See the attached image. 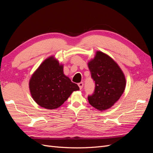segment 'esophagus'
<instances>
[{
	"instance_id": "obj_1",
	"label": "esophagus",
	"mask_w": 153,
	"mask_h": 153,
	"mask_svg": "<svg viewBox=\"0 0 153 153\" xmlns=\"http://www.w3.org/2000/svg\"><path fill=\"white\" fill-rule=\"evenodd\" d=\"M78 86H79L80 89H82L83 86H84V83H83V82H80L79 84H78Z\"/></svg>"
}]
</instances>
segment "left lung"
Here are the masks:
<instances>
[{
    "instance_id": "1",
    "label": "left lung",
    "mask_w": 153,
    "mask_h": 153,
    "mask_svg": "<svg viewBox=\"0 0 153 153\" xmlns=\"http://www.w3.org/2000/svg\"><path fill=\"white\" fill-rule=\"evenodd\" d=\"M88 67L95 82L94 93L88 96L89 103L100 111L110 108L125 89L126 79L123 72L112 58L100 51L88 62Z\"/></svg>"
}]
</instances>
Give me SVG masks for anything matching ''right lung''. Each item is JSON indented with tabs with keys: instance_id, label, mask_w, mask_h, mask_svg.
Returning a JSON list of instances; mask_svg holds the SVG:
<instances>
[{
	"instance_id": "1",
	"label": "right lung",
	"mask_w": 153,
	"mask_h": 153,
	"mask_svg": "<svg viewBox=\"0 0 153 153\" xmlns=\"http://www.w3.org/2000/svg\"><path fill=\"white\" fill-rule=\"evenodd\" d=\"M32 98L47 109H55L66 101L79 87L64 74L63 65L53 56L41 63L29 80Z\"/></svg>"
}]
</instances>
